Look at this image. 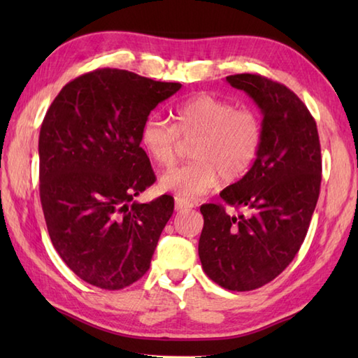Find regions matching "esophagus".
<instances>
[{
	"label": "esophagus",
	"mask_w": 358,
	"mask_h": 358,
	"mask_svg": "<svg viewBox=\"0 0 358 358\" xmlns=\"http://www.w3.org/2000/svg\"><path fill=\"white\" fill-rule=\"evenodd\" d=\"M191 208H194V204L191 201L180 199V196H175V210L183 212V210H187V209H191Z\"/></svg>",
	"instance_id": "obj_1"
}]
</instances>
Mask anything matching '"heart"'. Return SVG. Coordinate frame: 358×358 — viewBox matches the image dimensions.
<instances>
[{
    "label": "heart",
    "mask_w": 358,
    "mask_h": 358,
    "mask_svg": "<svg viewBox=\"0 0 358 358\" xmlns=\"http://www.w3.org/2000/svg\"><path fill=\"white\" fill-rule=\"evenodd\" d=\"M180 140H192V159L164 172L158 186L192 200L209 192L220 177L224 183H234L250 169L263 141L262 118L252 109L234 108L210 94H195L175 106L172 124L150 115L141 126V148L162 167L175 162Z\"/></svg>",
    "instance_id": "b5f03b06"
}]
</instances>
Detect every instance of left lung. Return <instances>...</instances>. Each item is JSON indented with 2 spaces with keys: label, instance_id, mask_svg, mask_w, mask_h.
Here are the masks:
<instances>
[{
  "label": "left lung",
  "instance_id": "left-lung-1",
  "mask_svg": "<svg viewBox=\"0 0 358 358\" xmlns=\"http://www.w3.org/2000/svg\"><path fill=\"white\" fill-rule=\"evenodd\" d=\"M263 115V141L248 173L220 194L246 212L203 204L199 255L206 275L229 291H252L283 272L299 252L320 195L322 150L315 120L285 85L254 73L226 77Z\"/></svg>",
  "mask_w": 358,
  "mask_h": 358
}]
</instances>
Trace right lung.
<instances>
[{"label": "right lung", "mask_w": 358, "mask_h": 358, "mask_svg": "<svg viewBox=\"0 0 358 358\" xmlns=\"http://www.w3.org/2000/svg\"><path fill=\"white\" fill-rule=\"evenodd\" d=\"M181 89L134 72L96 69L67 83L43 120L40 199L52 245L85 280L109 291L148 272L173 199H134L155 183L140 131Z\"/></svg>", "instance_id": "right-lung-1"}]
</instances>
